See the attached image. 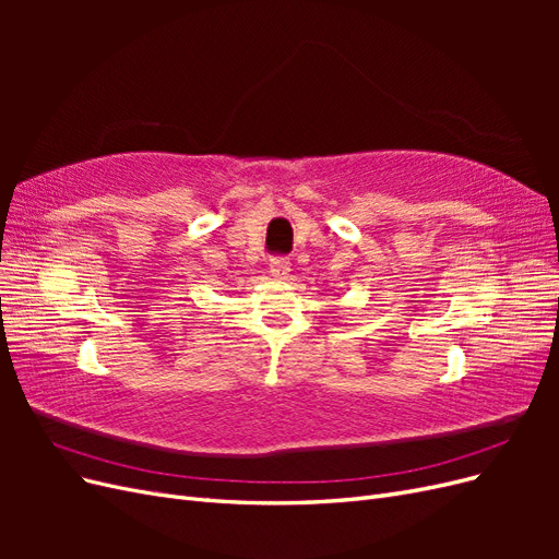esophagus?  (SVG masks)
Listing matches in <instances>:
<instances>
[{"label": "esophagus", "instance_id": "obj_1", "mask_svg": "<svg viewBox=\"0 0 559 559\" xmlns=\"http://www.w3.org/2000/svg\"><path fill=\"white\" fill-rule=\"evenodd\" d=\"M267 273L273 275L275 280H286V277H289V273H292V261L289 259H282V257L270 259Z\"/></svg>", "mask_w": 559, "mask_h": 559}]
</instances>
